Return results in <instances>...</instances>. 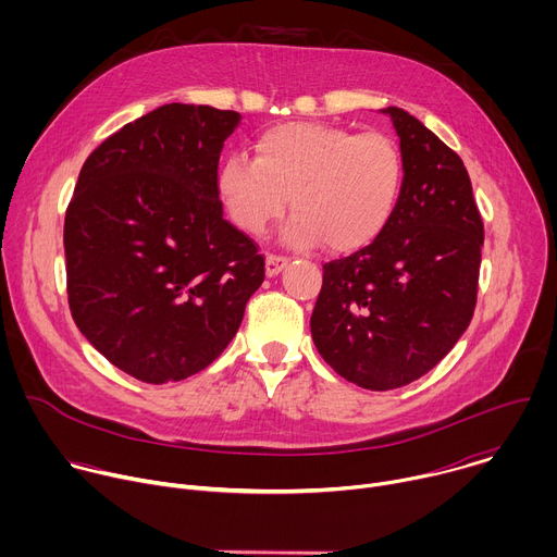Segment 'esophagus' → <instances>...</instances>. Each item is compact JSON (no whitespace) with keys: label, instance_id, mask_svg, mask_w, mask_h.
Segmentation results:
<instances>
[{"label":"esophagus","instance_id":"1","mask_svg":"<svg viewBox=\"0 0 557 557\" xmlns=\"http://www.w3.org/2000/svg\"><path fill=\"white\" fill-rule=\"evenodd\" d=\"M286 267H288V258L275 256V253H269V256H267V275H269V277L282 273Z\"/></svg>","mask_w":557,"mask_h":557}]
</instances>
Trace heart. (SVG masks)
<instances>
[{
    "label": "heart",
    "mask_w": 557,
    "mask_h": 557,
    "mask_svg": "<svg viewBox=\"0 0 557 557\" xmlns=\"http://www.w3.org/2000/svg\"><path fill=\"white\" fill-rule=\"evenodd\" d=\"M253 147L256 161L228 153L218 174L220 198L243 231L264 233L288 196L295 215L284 235L295 247L324 240L331 251H355L389 222L404 185V158L389 136L295 121L264 129Z\"/></svg>",
    "instance_id": "obj_1"
}]
</instances>
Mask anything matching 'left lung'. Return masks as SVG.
I'll return each mask as SVG.
<instances>
[{
    "label": "left lung",
    "mask_w": 557,
    "mask_h": 557,
    "mask_svg": "<svg viewBox=\"0 0 557 557\" xmlns=\"http://www.w3.org/2000/svg\"><path fill=\"white\" fill-rule=\"evenodd\" d=\"M404 158L394 213L372 245L324 264L312 342L346 381L394 389L430 372L467 331L485 228L460 156L401 108Z\"/></svg>",
    "instance_id": "8db88e82"
}]
</instances>
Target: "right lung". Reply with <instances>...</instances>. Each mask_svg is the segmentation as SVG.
I'll return each instance as SVG.
<instances>
[{"mask_svg": "<svg viewBox=\"0 0 557 557\" xmlns=\"http://www.w3.org/2000/svg\"><path fill=\"white\" fill-rule=\"evenodd\" d=\"M237 123L168 103L108 136L78 174L63 224L72 320L138 381L205 370L264 282V256L222 218L218 161Z\"/></svg>", "mask_w": 557, "mask_h": 557, "instance_id": "add662e5", "label": "right lung"}]
</instances>
